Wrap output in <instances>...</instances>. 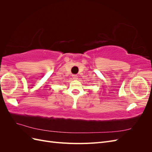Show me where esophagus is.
I'll return each mask as SVG.
<instances>
[{"instance_id": "34e87169", "label": "esophagus", "mask_w": 152, "mask_h": 152, "mask_svg": "<svg viewBox=\"0 0 152 152\" xmlns=\"http://www.w3.org/2000/svg\"><path fill=\"white\" fill-rule=\"evenodd\" d=\"M72 78H73V79L77 80L78 79V76L77 75H72Z\"/></svg>"}]
</instances>
